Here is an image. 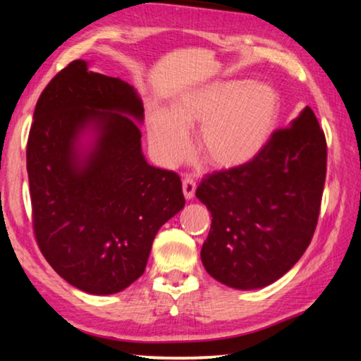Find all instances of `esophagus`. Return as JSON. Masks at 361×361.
Masks as SVG:
<instances>
[{
	"label": "esophagus",
	"mask_w": 361,
	"mask_h": 361,
	"mask_svg": "<svg viewBox=\"0 0 361 361\" xmlns=\"http://www.w3.org/2000/svg\"><path fill=\"white\" fill-rule=\"evenodd\" d=\"M183 194H185L186 199H192L195 194V181L192 178H185L183 180Z\"/></svg>",
	"instance_id": "1"
}]
</instances>
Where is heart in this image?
Listing matches in <instances>:
<instances>
[{"mask_svg": "<svg viewBox=\"0 0 361 361\" xmlns=\"http://www.w3.org/2000/svg\"><path fill=\"white\" fill-rule=\"evenodd\" d=\"M282 100L276 87L258 81H221L191 90L170 106L152 111L149 142L166 166H176L189 152L188 129L199 127V151L215 169L245 166L276 133Z\"/></svg>", "mask_w": 361, "mask_h": 361, "instance_id": "heart-1", "label": "heart"}]
</instances>
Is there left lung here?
<instances>
[{
    "instance_id": "left-lung-1",
    "label": "left lung",
    "mask_w": 361,
    "mask_h": 361,
    "mask_svg": "<svg viewBox=\"0 0 361 361\" xmlns=\"http://www.w3.org/2000/svg\"><path fill=\"white\" fill-rule=\"evenodd\" d=\"M326 138L309 106L245 166L204 176L195 197L212 213L200 258L232 288H262L301 258L317 228Z\"/></svg>"
}]
</instances>
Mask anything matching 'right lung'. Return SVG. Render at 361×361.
<instances>
[{
  "instance_id": "add662e5",
  "label": "right lung",
  "mask_w": 361,
  "mask_h": 361,
  "mask_svg": "<svg viewBox=\"0 0 361 361\" xmlns=\"http://www.w3.org/2000/svg\"><path fill=\"white\" fill-rule=\"evenodd\" d=\"M143 111L130 84L84 60L60 70L36 103L27 142L35 239L54 271L90 295L135 282L157 231L185 207L180 176L142 154L133 119L142 122ZM87 126L96 142L81 155Z\"/></svg>"
}]
</instances>
